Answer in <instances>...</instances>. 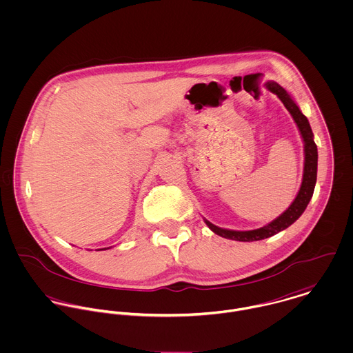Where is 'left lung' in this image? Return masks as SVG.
I'll list each match as a JSON object with an SVG mask.
<instances>
[{"mask_svg":"<svg viewBox=\"0 0 353 353\" xmlns=\"http://www.w3.org/2000/svg\"><path fill=\"white\" fill-rule=\"evenodd\" d=\"M266 87L270 92L276 94L279 97V99L284 103L285 108L291 112L292 118L295 119V122L301 130L303 141H304V170H303L302 186H301V190H299L296 199L290 205V208L281 216H279L276 220H273L272 223H269L261 228L252 230V231H232V230H224V228L216 227L214 224L205 220L206 225L214 234H217L223 238L239 241V242H254V241L266 239V238H270V236L276 235L277 232L288 228L292 223H295L302 216L304 209L307 208L308 202L312 197L315 182H316L318 151H316V145L314 143V134H312L311 126L308 123V119L303 115L302 111L299 110L296 103L292 101L291 95L283 87H280L274 81H269L266 84Z\"/></svg>","mask_w":353,"mask_h":353,"instance_id":"left-lung-1","label":"left lung"}]
</instances>
